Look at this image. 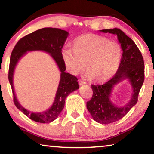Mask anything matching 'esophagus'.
<instances>
[{"instance_id":"34e87169","label":"esophagus","mask_w":154,"mask_h":154,"mask_svg":"<svg viewBox=\"0 0 154 154\" xmlns=\"http://www.w3.org/2000/svg\"><path fill=\"white\" fill-rule=\"evenodd\" d=\"M79 83L80 85H85V84H86L85 81H83V80H81V79L79 80Z\"/></svg>"}]
</instances>
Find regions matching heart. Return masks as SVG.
<instances>
[{
  "label": "heart",
  "mask_w": 154,
  "mask_h": 154,
  "mask_svg": "<svg viewBox=\"0 0 154 154\" xmlns=\"http://www.w3.org/2000/svg\"><path fill=\"white\" fill-rule=\"evenodd\" d=\"M122 56L121 47L116 41L92 34L77 38L73 49L64 48L62 58L65 68L72 74L87 69L86 76L97 82L111 79L119 68Z\"/></svg>",
  "instance_id": "1"
}]
</instances>
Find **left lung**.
<instances>
[{
	"label": "left lung",
	"instance_id": "8db88e82",
	"mask_svg": "<svg viewBox=\"0 0 154 154\" xmlns=\"http://www.w3.org/2000/svg\"><path fill=\"white\" fill-rule=\"evenodd\" d=\"M101 32L116 35L123 54L119 70L111 80L102 85H92V99L87 102V109L96 122L101 124L113 123L127 114L137 102L138 94L144 83V64L141 52L134 42L121 29H103ZM128 79L132 88L131 100L127 104L119 107L111 101L115 86Z\"/></svg>",
	"mask_w": 154,
	"mask_h": 154
}]
</instances>
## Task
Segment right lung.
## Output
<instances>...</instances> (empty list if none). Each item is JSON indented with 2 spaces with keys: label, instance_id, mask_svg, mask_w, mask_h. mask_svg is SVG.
<instances>
[{
  "label": "right lung",
  "instance_id": "add662e5",
  "mask_svg": "<svg viewBox=\"0 0 154 154\" xmlns=\"http://www.w3.org/2000/svg\"><path fill=\"white\" fill-rule=\"evenodd\" d=\"M69 35L67 31L57 28L38 29L21 38L14 46L10 56L8 79L13 93L14 104L26 116L38 123H48L54 121L64 109L66 97L79 88L77 78L65 72L66 68L62 58V49ZM31 51L47 52L60 71V83L54 102L50 108L41 112H33L22 107L16 98L14 88L13 77L16 65L27 51Z\"/></svg>",
  "mask_w": 154,
  "mask_h": 154
}]
</instances>
